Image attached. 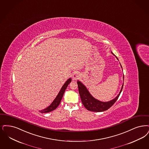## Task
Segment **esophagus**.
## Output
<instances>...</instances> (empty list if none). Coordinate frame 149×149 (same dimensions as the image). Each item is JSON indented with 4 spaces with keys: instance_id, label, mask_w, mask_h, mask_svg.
Segmentation results:
<instances>
[{
    "instance_id": "34e87169",
    "label": "esophagus",
    "mask_w": 149,
    "mask_h": 149,
    "mask_svg": "<svg viewBox=\"0 0 149 149\" xmlns=\"http://www.w3.org/2000/svg\"><path fill=\"white\" fill-rule=\"evenodd\" d=\"M80 75L79 72L76 71V72H74L72 74V79H73V80H77L80 77Z\"/></svg>"
}]
</instances>
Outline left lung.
Returning a JSON list of instances; mask_svg holds the SVG:
<instances>
[{"label":"left lung","instance_id":"left-lung-1","mask_svg":"<svg viewBox=\"0 0 149 149\" xmlns=\"http://www.w3.org/2000/svg\"><path fill=\"white\" fill-rule=\"evenodd\" d=\"M77 84L78 85L79 93L81 100V102L84 107L89 111H94V112L104 111L105 110H108L110 107H111L113 105V104L119 98V96L120 95V93L123 88V85H124L123 84L119 95L117 96L114 99L108 102H102V101L96 100L94 97H93L91 95V94L86 88V87L80 81H77Z\"/></svg>","mask_w":149,"mask_h":149}]
</instances>
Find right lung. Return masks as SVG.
<instances>
[{
  "label": "right lung",
  "mask_w": 149,
  "mask_h": 149,
  "mask_svg": "<svg viewBox=\"0 0 149 149\" xmlns=\"http://www.w3.org/2000/svg\"><path fill=\"white\" fill-rule=\"evenodd\" d=\"M71 81H72V79L71 78L69 79L66 81L65 83L64 84V85L63 86V87L61 88V89L60 90L58 95L56 97V98L55 99V100H54L53 102L52 103V104L49 107H48L47 108L40 111V112L42 113H49V112L53 111L54 110H55L56 107H58L59 106L60 103V101L62 99V97H63V95L64 94V92L65 91L66 88L68 87V85L70 84Z\"/></svg>",
  "instance_id": "right-lung-1"
}]
</instances>
